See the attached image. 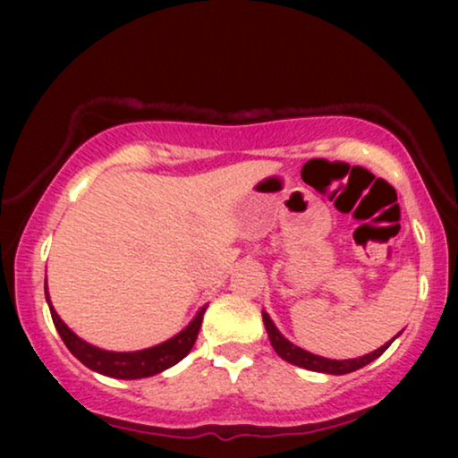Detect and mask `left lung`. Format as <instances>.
Returning <instances> with one entry per match:
<instances>
[{"instance_id":"1","label":"left lung","mask_w":458,"mask_h":458,"mask_svg":"<svg viewBox=\"0 0 458 458\" xmlns=\"http://www.w3.org/2000/svg\"><path fill=\"white\" fill-rule=\"evenodd\" d=\"M262 321H265V327H267V334H268V340H271V346L275 348V352H277L281 359L292 362V365L296 367H302V369H309V371H317V373H329V375H346V373H352L356 369H362L369 362H373L375 359H379L381 354L386 352L387 346L396 340V337L403 334L400 331L398 335H394L390 342H386L384 346L373 350V352H369L365 356H359V359H346V360H334V359H325V356H318V354H312L309 350L296 346V344H292L287 337L281 334V331L275 327V323L271 321V317L267 315L265 310H262Z\"/></svg>"}]
</instances>
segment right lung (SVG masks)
<instances>
[{
	"mask_svg": "<svg viewBox=\"0 0 458 458\" xmlns=\"http://www.w3.org/2000/svg\"><path fill=\"white\" fill-rule=\"evenodd\" d=\"M46 300H47L49 312H52L55 329H58L60 337L64 340L66 348L71 350V352L77 356L85 367H89L91 371L108 375V377H116V379L152 377V375L166 371V369L177 365L179 360H183L198 340L199 325H202V317L206 312V306H202L183 331H179L177 335L158 344V346L135 350V352H112V350H102L93 346L89 342L81 340V337L74 334L64 321H62L60 315L52 306V300H49L47 281H46Z\"/></svg>",
	"mask_w": 458,
	"mask_h": 458,
	"instance_id": "obj_1",
	"label": "right lung"
}]
</instances>
